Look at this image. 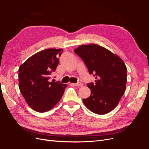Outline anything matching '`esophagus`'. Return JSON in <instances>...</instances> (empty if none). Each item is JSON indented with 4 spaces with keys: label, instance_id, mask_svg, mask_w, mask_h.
Segmentation results:
<instances>
[{
    "label": "esophagus",
    "instance_id": "obj_1",
    "mask_svg": "<svg viewBox=\"0 0 149 149\" xmlns=\"http://www.w3.org/2000/svg\"><path fill=\"white\" fill-rule=\"evenodd\" d=\"M72 85L75 86H78V87H82L83 84L81 83H71Z\"/></svg>",
    "mask_w": 149,
    "mask_h": 149
}]
</instances>
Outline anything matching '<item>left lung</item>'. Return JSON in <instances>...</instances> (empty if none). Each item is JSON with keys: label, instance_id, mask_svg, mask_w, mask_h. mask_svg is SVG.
I'll list each match as a JSON object with an SVG mask.
<instances>
[{"label": "left lung", "instance_id": "1", "mask_svg": "<svg viewBox=\"0 0 149 149\" xmlns=\"http://www.w3.org/2000/svg\"><path fill=\"white\" fill-rule=\"evenodd\" d=\"M74 52L81 57L90 74H95V83L88 84L91 95L83 99L88 109L105 114L118 104L125 91L127 68L121 58L96 44L80 45Z\"/></svg>", "mask_w": 149, "mask_h": 149}]
</instances>
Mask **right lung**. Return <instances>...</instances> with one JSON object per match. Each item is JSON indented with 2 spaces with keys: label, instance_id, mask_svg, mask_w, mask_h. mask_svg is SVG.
<instances>
[{
  "label": "right lung",
  "instance_id": "obj_1",
  "mask_svg": "<svg viewBox=\"0 0 149 149\" xmlns=\"http://www.w3.org/2000/svg\"><path fill=\"white\" fill-rule=\"evenodd\" d=\"M62 52L63 49H44L30 56L19 68L20 91L28 105L35 111L51 110L64 93L66 84L50 80Z\"/></svg>",
  "mask_w": 149,
  "mask_h": 149
}]
</instances>
